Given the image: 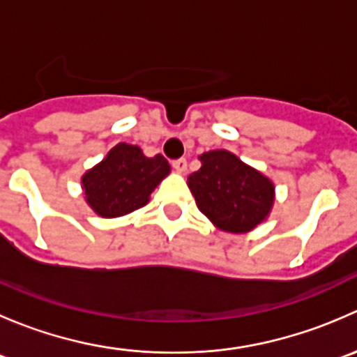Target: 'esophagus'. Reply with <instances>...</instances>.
Here are the masks:
<instances>
[{
    "instance_id": "34e87169",
    "label": "esophagus",
    "mask_w": 357,
    "mask_h": 357,
    "mask_svg": "<svg viewBox=\"0 0 357 357\" xmlns=\"http://www.w3.org/2000/svg\"><path fill=\"white\" fill-rule=\"evenodd\" d=\"M186 158H178V160L172 162V167L176 169L178 172H185L186 171Z\"/></svg>"
}]
</instances>
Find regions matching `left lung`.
I'll use <instances>...</instances> for the list:
<instances>
[{
  "label": "left lung",
  "mask_w": 357,
  "mask_h": 357,
  "mask_svg": "<svg viewBox=\"0 0 357 357\" xmlns=\"http://www.w3.org/2000/svg\"><path fill=\"white\" fill-rule=\"evenodd\" d=\"M200 160L202 167L190 174L188 186L215 226L245 233L264 221L275 200V186L268 178L226 150L204 153Z\"/></svg>",
  "instance_id": "1"
}]
</instances>
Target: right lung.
Here are the masks:
<instances>
[{"instance_id": "obj_1", "label": "right lung", "mask_w": 357, "mask_h": 357, "mask_svg": "<svg viewBox=\"0 0 357 357\" xmlns=\"http://www.w3.org/2000/svg\"><path fill=\"white\" fill-rule=\"evenodd\" d=\"M169 171V162L162 155L145 157L138 146L119 143L82 176V188L96 214L117 218L143 207Z\"/></svg>"}]
</instances>
